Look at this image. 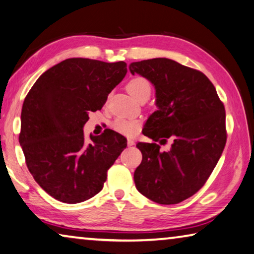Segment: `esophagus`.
<instances>
[{
	"label": "esophagus",
	"instance_id": "obj_1",
	"mask_svg": "<svg viewBox=\"0 0 254 254\" xmlns=\"http://www.w3.org/2000/svg\"><path fill=\"white\" fill-rule=\"evenodd\" d=\"M127 145L128 146H132V145H135V140L134 139H127Z\"/></svg>",
	"mask_w": 254,
	"mask_h": 254
}]
</instances>
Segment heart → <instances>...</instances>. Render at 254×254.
<instances>
[{
  "instance_id": "1",
  "label": "heart",
  "mask_w": 254,
  "mask_h": 254,
  "mask_svg": "<svg viewBox=\"0 0 254 254\" xmlns=\"http://www.w3.org/2000/svg\"><path fill=\"white\" fill-rule=\"evenodd\" d=\"M127 90L130 95L139 100L143 97H149L150 92H152V84H150L149 80L144 77H135L129 80L127 83ZM140 125L137 120L132 119H126L118 117L116 118L113 123H111V128L115 131L119 132V134L125 135L127 137L135 136L139 130Z\"/></svg>"
}]
</instances>
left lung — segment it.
<instances>
[{
	"mask_svg": "<svg viewBox=\"0 0 254 254\" xmlns=\"http://www.w3.org/2000/svg\"><path fill=\"white\" fill-rule=\"evenodd\" d=\"M156 89L158 110L150 116L144 135L156 143H138L143 161L136 168V189L158 204H177L203 188L226 143L225 109L205 74L166 58L132 62Z\"/></svg>",
	"mask_w": 254,
	"mask_h": 254,
	"instance_id": "1",
	"label": "left lung"
}]
</instances>
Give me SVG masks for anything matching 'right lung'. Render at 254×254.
<instances>
[{"label": "right lung", "mask_w": 254, "mask_h": 254, "mask_svg": "<svg viewBox=\"0 0 254 254\" xmlns=\"http://www.w3.org/2000/svg\"><path fill=\"white\" fill-rule=\"evenodd\" d=\"M127 73L126 62L71 58L53 65L26 95L19 141L35 182L58 201L75 204L104 188L127 139L106 129L86 143L89 114L102 108Z\"/></svg>", "instance_id": "obj_1"}]
</instances>
